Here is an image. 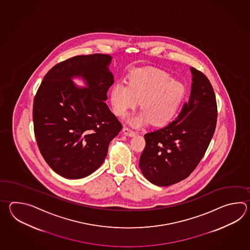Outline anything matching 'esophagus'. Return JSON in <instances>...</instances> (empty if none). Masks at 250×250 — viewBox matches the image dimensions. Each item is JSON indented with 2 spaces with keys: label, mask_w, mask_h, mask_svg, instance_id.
Returning <instances> with one entry per match:
<instances>
[{
  "label": "esophagus",
  "mask_w": 250,
  "mask_h": 250,
  "mask_svg": "<svg viewBox=\"0 0 250 250\" xmlns=\"http://www.w3.org/2000/svg\"><path fill=\"white\" fill-rule=\"evenodd\" d=\"M123 133H124V135H126V136H128V137H133V136H135V134L136 133L133 131L131 128H129V127H124L123 129Z\"/></svg>",
  "instance_id": "obj_1"
}]
</instances>
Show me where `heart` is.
Listing matches in <instances>:
<instances>
[{"label":"heart","instance_id":"obj_1","mask_svg":"<svg viewBox=\"0 0 250 250\" xmlns=\"http://www.w3.org/2000/svg\"><path fill=\"white\" fill-rule=\"evenodd\" d=\"M185 95V86L163 69L145 68L129 75L128 84L118 83L111 91L114 113L124 117L138 106L143 110L130 120L136 127L152 122L154 125L169 123L175 115Z\"/></svg>","mask_w":250,"mask_h":250}]
</instances>
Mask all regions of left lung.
<instances>
[{
    "mask_svg": "<svg viewBox=\"0 0 250 250\" xmlns=\"http://www.w3.org/2000/svg\"><path fill=\"white\" fill-rule=\"evenodd\" d=\"M191 95L180 114L165 127L146 133L139 159L143 175L157 186L185 180L197 168L217 122L215 94L208 77L192 67Z\"/></svg>",
    "mask_w": 250,
    "mask_h": 250,
    "instance_id": "8db88e82",
    "label": "left lung"
}]
</instances>
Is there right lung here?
Segmentation results:
<instances>
[{
    "label": "right lung",
    "instance_id": "obj_1",
    "mask_svg": "<svg viewBox=\"0 0 250 250\" xmlns=\"http://www.w3.org/2000/svg\"><path fill=\"white\" fill-rule=\"evenodd\" d=\"M112 57L95 53L59 62L48 71L34 98L33 123L38 148L48 165L66 179L97 170L123 125L104 101L113 84ZM82 76L87 88L71 79Z\"/></svg>",
    "mask_w": 250,
    "mask_h": 250
}]
</instances>
